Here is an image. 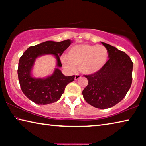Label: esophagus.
<instances>
[{
    "label": "esophagus",
    "instance_id": "obj_1",
    "mask_svg": "<svg viewBox=\"0 0 146 146\" xmlns=\"http://www.w3.org/2000/svg\"><path fill=\"white\" fill-rule=\"evenodd\" d=\"M81 77V75H79L78 73H76L75 74V80H78V78H80Z\"/></svg>",
    "mask_w": 146,
    "mask_h": 146
}]
</instances>
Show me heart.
I'll return each instance as SVG.
<instances>
[{
    "label": "heart",
    "instance_id": "obj_1",
    "mask_svg": "<svg viewBox=\"0 0 146 146\" xmlns=\"http://www.w3.org/2000/svg\"><path fill=\"white\" fill-rule=\"evenodd\" d=\"M108 51L101 45L80 44L71 48L68 56L61 58L62 62L67 70H75L79 66V70L82 73L90 75L98 72L106 63Z\"/></svg>",
    "mask_w": 146,
    "mask_h": 146
}]
</instances>
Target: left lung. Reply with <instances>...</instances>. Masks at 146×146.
<instances>
[{
    "instance_id": "1",
    "label": "left lung",
    "mask_w": 146,
    "mask_h": 146,
    "mask_svg": "<svg viewBox=\"0 0 146 146\" xmlns=\"http://www.w3.org/2000/svg\"><path fill=\"white\" fill-rule=\"evenodd\" d=\"M109 60L98 72L84 75L88 84L82 91L88 104L99 109H107L120 102L132 83L133 63L123 51L104 42Z\"/></svg>"
}]
</instances>
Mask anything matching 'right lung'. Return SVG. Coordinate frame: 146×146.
Instances as JSON below:
<instances>
[{"instance_id": "1", "label": "right lung", "mask_w": 146, "mask_h": 146, "mask_svg": "<svg viewBox=\"0 0 146 146\" xmlns=\"http://www.w3.org/2000/svg\"><path fill=\"white\" fill-rule=\"evenodd\" d=\"M70 39L62 41H46L29 47L20 58L17 73L21 90L24 95L36 104L46 105L58 101L66 86L75 80V75H64L58 68L62 67L60 56L70 46ZM44 54H53L57 59L54 73L45 79L34 78L31 72L36 58Z\"/></svg>"}]
</instances>
